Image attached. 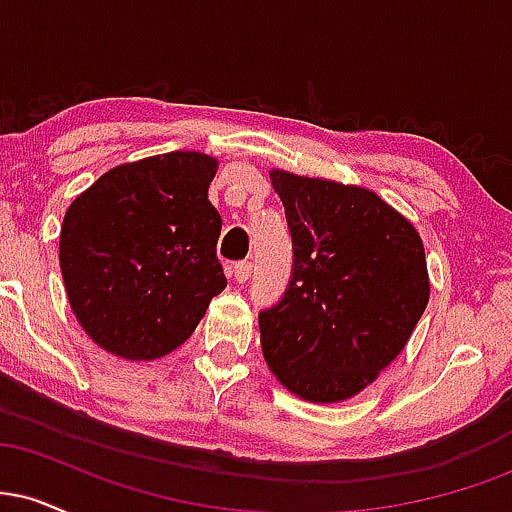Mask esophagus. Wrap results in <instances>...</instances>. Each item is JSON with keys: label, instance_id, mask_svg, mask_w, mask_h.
<instances>
[{"label": "esophagus", "instance_id": "34e87169", "mask_svg": "<svg viewBox=\"0 0 512 512\" xmlns=\"http://www.w3.org/2000/svg\"><path fill=\"white\" fill-rule=\"evenodd\" d=\"M231 272H233V279H236L238 284H245L252 274V262H236L233 264Z\"/></svg>", "mask_w": 512, "mask_h": 512}]
</instances>
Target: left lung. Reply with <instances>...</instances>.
<instances>
[{
    "label": "left lung",
    "instance_id": "1",
    "mask_svg": "<svg viewBox=\"0 0 512 512\" xmlns=\"http://www.w3.org/2000/svg\"><path fill=\"white\" fill-rule=\"evenodd\" d=\"M289 223V286L260 313L281 385L342 402L395 361L428 305L424 243L375 192L272 170Z\"/></svg>",
    "mask_w": 512,
    "mask_h": 512
}]
</instances>
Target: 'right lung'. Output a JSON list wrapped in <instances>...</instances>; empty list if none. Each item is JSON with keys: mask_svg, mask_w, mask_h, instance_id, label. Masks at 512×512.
Listing matches in <instances>:
<instances>
[{"mask_svg": "<svg viewBox=\"0 0 512 512\" xmlns=\"http://www.w3.org/2000/svg\"><path fill=\"white\" fill-rule=\"evenodd\" d=\"M216 161L197 151L125 163L67 209L60 267L84 332L110 354L151 361L185 342L226 289L209 202Z\"/></svg>", "mask_w": 512, "mask_h": 512, "instance_id": "1", "label": "right lung"}]
</instances>
